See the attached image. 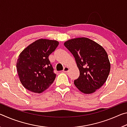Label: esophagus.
Returning <instances> with one entry per match:
<instances>
[{
	"instance_id": "34e87169",
	"label": "esophagus",
	"mask_w": 127,
	"mask_h": 127,
	"mask_svg": "<svg viewBox=\"0 0 127 127\" xmlns=\"http://www.w3.org/2000/svg\"><path fill=\"white\" fill-rule=\"evenodd\" d=\"M69 69V67H68V66H65V67L64 68L63 71L64 72H68Z\"/></svg>"
}]
</instances>
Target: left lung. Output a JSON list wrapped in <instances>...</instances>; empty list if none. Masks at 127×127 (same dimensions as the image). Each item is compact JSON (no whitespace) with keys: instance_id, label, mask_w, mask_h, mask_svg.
Segmentation results:
<instances>
[{"instance_id":"8db88e82","label":"left lung","mask_w":127,"mask_h":127,"mask_svg":"<svg viewBox=\"0 0 127 127\" xmlns=\"http://www.w3.org/2000/svg\"><path fill=\"white\" fill-rule=\"evenodd\" d=\"M74 56L79 70L74 85L84 94L94 93L106 82L110 70L106 51L99 44L86 37L69 40L64 42Z\"/></svg>"}]
</instances>
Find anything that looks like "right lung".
I'll return each mask as SVG.
<instances>
[{"label":"right lung","instance_id":"right-lung-1","mask_svg":"<svg viewBox=\"0 0 127 127\" xmlns=\"http://www.w3.org/2000/svg\"><path fill=\"white\" fill-rule=\"evenodd\" d=\"M58 45L56 40L41 38L21 53L17 62V70L21 83L27 90L40 94L53 83L56 74L49 56Z\"/></svg>","mask_w":127,"mask_h":127}]
</instances>
